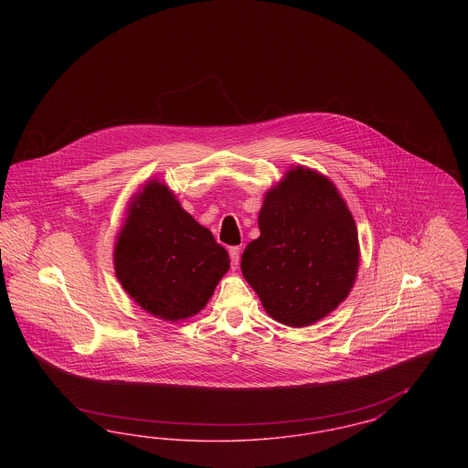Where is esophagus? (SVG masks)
Segmentation results:
<instances>
[{
    "mask_svg": "<svg viewBox=\"0 0 468 468\" xmlns=\"http://www.w3.org/2000/svg\"><path fill=\"white\" fill-rule=\"evenodd\" d=\"M229 260H231V268L239 267V263H240V247H231L229 249Z\"/></svg>",
    "mask_w": 468,
    "mask_h": 468,
    "instance_id": "34e87169",
    "label": "esophagus"
}]
</instances>
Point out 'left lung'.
Wrapping results in <instances>:
<instances>
[{"label": "left lung", "instance_id": "1", "mask_svg": "<svg viewBox=\"0 0 468 468\" xmlns=\"http://www.w3.org/2000/svg\"><path fill=\"white\" fill-rule=\"evenodd\" d=\"M258 226L240 268L271 319L311 326L347 298L359 267L357 228L330 178L291 166L265 193Z\"/></svg>", "mask_w": 468, "mask_h": 468}]
</instances>
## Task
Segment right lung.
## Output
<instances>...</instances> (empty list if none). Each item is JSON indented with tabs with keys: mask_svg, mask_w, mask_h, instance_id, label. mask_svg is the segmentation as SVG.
I'll use <instances>...</instances> for the list:
<instances>
[{
	"mask_svg": "<svg viewBox=\"0 0 468 468\" xmlns=\"http://www.w3.org/2000/svg\"><path fill=\"white\" fill-rule=\"evenodd\" d=\"M113 268L138 307L176 323L208 303L229 270V256L168 186L153 178L126 208L113 245Z\"/></svg>",
	"mask_w": 468,
	"mask_h": 468,
	"instance_id": "right-lung-1",
	"label": "right lung"
}]
</instances>
